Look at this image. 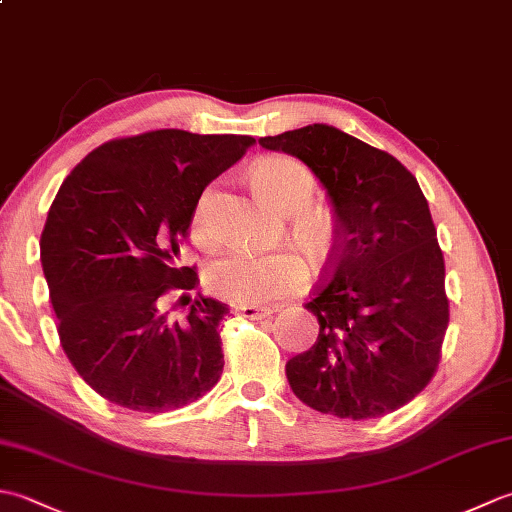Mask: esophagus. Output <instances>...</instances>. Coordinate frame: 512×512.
I'll list each match as a JSON object with an SVG mask.
<instances>
[{
    "instance_id": "obj_1",
    "label": "esophagus",
    "mask_w": 512,
    "mask_h": 512,
    "mask_svg": "<svg viewBox=\"0 0 512 512\" xmlns=\"http://www.w3.org/2000/svg\"><path fill=\"white\" fill-rule=\"evenodd\" d=\"M239 317H246V319H266V317H270V314L273 312H277L275 308H266V306H239L237 310H235Z\"/></svg>"
}]
</instances>
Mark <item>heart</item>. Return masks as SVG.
<instances>
[{
    "label": "heart",
    "mask_w": 512,
    "mask_h": 512,
    "mask_svg": "<svg viewBox=\"0 0 512 512\" xmlns=\"http://www.w3.org/2000/svg\"><path fill=\"white\" fill-rule=\"evenodd\" d=\"M248 178L259 198L279 213H297L306 209L317 191V182H314L310 169L286 156L257 160L250 167ZM209 206L211 191H206L193 215V233L206 244L215 239L209 228ZM297 239L312 255L323 253L330 239L328 215L321 211L303 215L297 224ZM303 279H306V266L288 250L255 255L250 250L231 248L213 259L204 270L206 288L217 297L235 303L275 301L299 288Z\"/></svg>",
    "instance_id": "heart-1"
}]
</instances>
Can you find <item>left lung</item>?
I'll use <instances>...</instances> for the list:
<instances>
[{"instance_id": "1", "label": "left lung", "mask_w": 512, "mask_h": 512, "mask_svg": "<svg viewBox=\"0 0 512 512\" xmlns=\"http://www.w3.org/2000/svg\"><path fill=\"white\" fill-rule=\"evenodd\" d=\"M299 158L334 215L330 275L308 308L319 336L286 363L292 394L336 418H380L429 385L449 323L444 257L418 180L332 125L259 138Z\"/></svg>"}]
</instances>
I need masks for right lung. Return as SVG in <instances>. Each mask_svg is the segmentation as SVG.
Returning <instances> with one entry per match:
<instances>
[{"instance_id": "1", "label": "right lung", "mask_w": 512, "mask_h": 512, "mask_svg": "<svg viewBox=\"0 0 512 512\" xmlns=\"http://www.w3.org/2000/svg\"><path fill=\"white\" fill-rule=\"evenodd\" d=\"M253 145L250 136L158 129L96 147L61 184L41 266L63 352L105 400L162 413L220 380L226 303L191 299L178 323L162 299L198 284L193 268L176 264L180 239L206 184Z\"/></svg>"}]
</instances>
